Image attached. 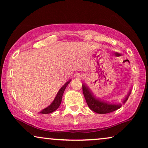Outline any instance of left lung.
Masks as SVG:
<instances>
[{
    "mask_svg": "<svg viewBox=\"0 0 148 148\" xmlns=\"http://www.w3.org/2000/svg\"><path fill=\"white\" fill-rule=\"evenodd\" d=\"M82 91L84 94L85 100L88 105V107L92 111L99 114H107L115 111L121 107V104H113L109 103L107 101H104L103 100L96 98L92 94L90 89L84 84H82ZM131 91L129 92L128 95L126 96L125 99L123 101V103H125L127 101L129 96L131 94Z\"/></svg>",
    "mask_w": 148,
    "mask_h": 148,
    "instance_id": "1",
    "label": "left lung"
}]
</instances>
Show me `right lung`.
<instances>
[{"instance_id":"1","label":"right lung","mask_w":148,"mask_h":148,"mask_svg":"<svg viewBox=\"0 0 148 148\" xmlns=\"http://www.w3.org/2000/svg\"><path fill=\"white\" fill-rule=\"evenodd\" d=\"M70 82V80L68 81V82H66V84H64V86L60 89V90L58 91L57 95H56V97H55V99H54L53 101L52 102V103H51V105L48 106V107H47V108H45V109H43L42 111L40 112V113H41V114L51 113H52V112L55 111L56 110L60 107V104H61L62 96H63L64 90H65L66 86H68V84H69Z\"/></svg>"}]
</instances>
